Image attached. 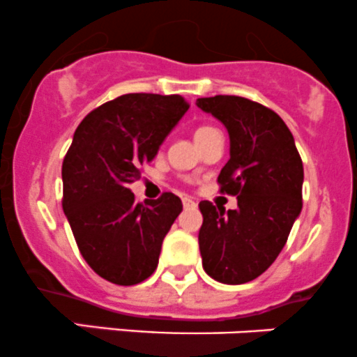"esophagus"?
Masks as SVG:
<instances>
[{
  "mask_svg": "<svg viewBox=\"0 0 357 357\" xmlns=\"http://www.w3.org/2000/svg\"><path fill=\"white\" fill-rule=\"evenodd\" d=\"M182 204H183V208H196V201H192L190 199V197H182Z\"/></svg>",
  "mask_w": 357,
  "mask_h": 357,
  "instance_id": "esophagus-1",
  "label": "esophagus"
}]
</instances>
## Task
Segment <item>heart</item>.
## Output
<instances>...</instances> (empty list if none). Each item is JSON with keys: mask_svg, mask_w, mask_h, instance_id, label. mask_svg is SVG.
<instances>
[{"mask_svg": "<svg viewBox=\"0 0 357 357\" xmlns=\"http://www.w3.org/2000/svg\"><path fill=\"white\" fill-rule=\"evenodd\" d=\"M213 130H216V128L208 127V125H201V127H197L196 130H194V141L199 142L201 139L206 137V135H208L209 132H213Z\"/></svg>", "mask_w": 357, "mask_h": 357, "instance_id": "heart-1", "label": "heart"}]
</instances>
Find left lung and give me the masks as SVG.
Listing matches in <instances>:
<instances>
[{
	"mask_svg": "<svg viewBox=\"0 0 357 357\" xmlns=\"http://www.w3.org/2000/svg\"><path fill=\"white\" fill-rule=\"evenodd\" d=\"M196 105L229 130L230 160L218 183L237 196L229 211L199 203L203 268L216 282L245 284L277 259L303 209V160L273 109L241 96L199 98Z\"/></svg>",
	"mask_w": 357,
	"mask_h": 357,
	"instance_id": "obj_1",
	"label": "left lung"
}]
</instances>
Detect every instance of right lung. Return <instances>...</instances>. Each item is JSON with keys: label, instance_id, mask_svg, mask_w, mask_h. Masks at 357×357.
<instances>
[{"label": "right lung", "instance_id": "right-lung-1", "mask_svg": "<svg viewBox=\"0 0 357 357\" xmlns=\"http://www.w3.org/2000/svg\"><path fill=\"white\" fill-rule=\"evenodd\" d=\"M187 109L178 94H123L93 109L73 134L61 167V204L82 258L112 284L151 277L182 211L175 194L137 203L128 185Z\"/></svg>", "mask_w": 357, "mask_h": 357}]
</instances>
